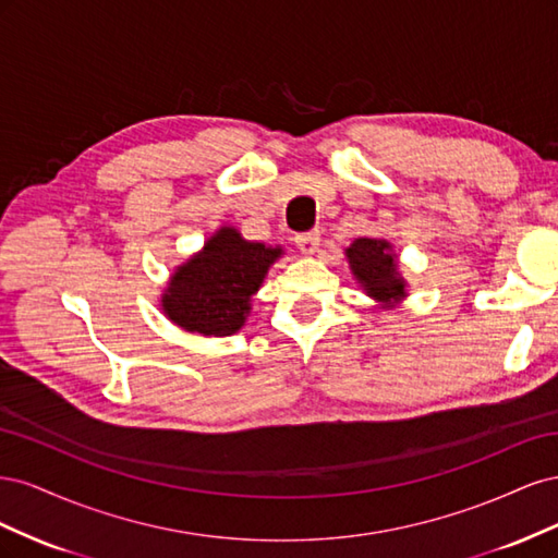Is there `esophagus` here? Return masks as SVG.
Returning <instances> with one entry per match:
<instances>
[{"label":"esophagus","instance_id":"1","mask_svg":"<svg viewBox=\"0 0 558 558\" xmlns=\"http://www.w3.org/2000/svg\"><path fill=\"white\" fill-rule=\"evenodd\" d=\"M318 242H320V234L318 230H310V232H302L295 238V246L305 253V256H314L318 251Z\"/></svg>","mask_w":558,"mask_h":558}]
</instances>
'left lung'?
Instances as JSON below:
<instances>
[{
	"label": "left lung",
	"instance_id": "left-lung-1",
	"mask_svg": "<svg viewBox=\"0 0 558 558\" xmlns=\"http://www.w3.org/2000/svg\"><path fill=\"white\" fill-rule=\"evenodd\" d=\"M344 256L353 279L367 298L377 302L379 310H396L410 295L391 242L359 238L344 248Z\"/></svg>",
	"mask_w": 558,
	"mask_h": 558
}]
</instances>
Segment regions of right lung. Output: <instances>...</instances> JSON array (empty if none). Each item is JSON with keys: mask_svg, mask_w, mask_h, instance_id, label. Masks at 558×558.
<instances>
[{"mask_svg": "<svg viewBox=\"0 0 558 558\" xmlns=\"http://www.w3.org/2000/svg\"><path fill=\"white\" fill-rule=\"evenodd\" d=\"M281 246L244 240L234 226H221L193 256L177 265L160 310L185 332L230 337L251 314V298L279 258Z\"/></svg>", "mask_w": 558, "mask_h": 558, "instance_id": "add662e5", "label": "right lung"}]
</instances>
